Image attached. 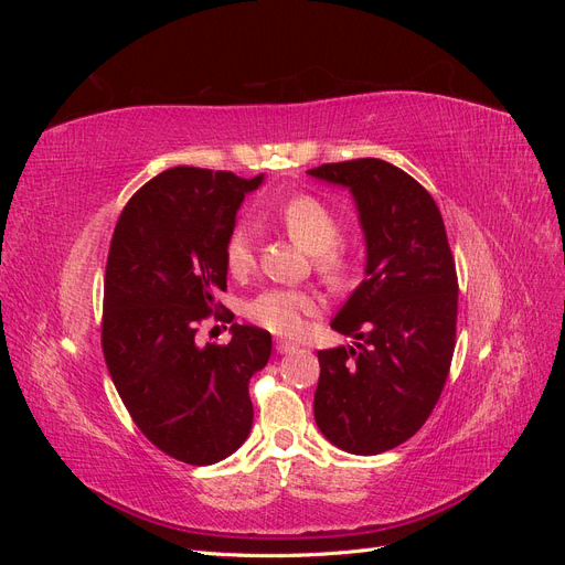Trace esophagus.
<instances>
[{"label": "esophagus", "instance_id": "obj_1", "mask_svg": "<svg viewBox=\"0 0 565 565\" xmlns=\"http://www.w3.org/2000/svg\"><path fill=\"white\" fill-rule=\"evenodd\" d=\"M295 349H297V344H292V341H285V339L276 341V351L278 353H289V351H295Z\"/></svg>", "mask_w": 565, "mask_h": 565}]
</instances>
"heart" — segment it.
I'll use <instances>...</instances> for the list:
<instances>
[{
  "label": "heart",
  "mask_w": 565,
  "mask_h": 565,
  "mask_svg": "<svg viewBox=\"0 0 565 565\" xmlns=\"http://www.w3.org/2000/svg\"><path fill=\"white\" fill-rule=\"evenodd\" d=\"M287 233L313 254L316 270L330 285H341L349 273L347 254L337 247L339 221L328 204L311 195L289 200L280 212ZM231 276L243 278L254 266V231L247 224L235 226L224 247ZM318 297L299 287H268L247 303V318L280 337L301 334L306 318L316 313Z\"/></svg>",
  "instance_id": "heart-1"
}]
</instances>
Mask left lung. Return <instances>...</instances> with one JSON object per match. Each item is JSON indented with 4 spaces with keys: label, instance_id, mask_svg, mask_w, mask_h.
<instances>
[{
    "label": "left lung",
    "instance_id": "left-lung-1",
    "mask_svg": "<svg viewBox=\"0 0 565 565\" xmlns=\"http://www.w3.org/2000/svg\"><path fill=\"white\" fill-rule=\"evenodd\" d=\"M347 185L367 245L365 280L332 320L355 347L318 351V429L337 448L380 455L413 438L446 386L457 334V270L422 183L377 158L309 169Z\"/></svg>",
    "mask_w": 565,
    "mask_h": 565
}]
</instances>
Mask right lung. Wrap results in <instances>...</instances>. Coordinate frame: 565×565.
Returning <instances> with one entry per match:
<instances>
[{
	"label": "right lung",
	"instance_id": "add662e5",
	"mask_svg": "<svg viewBox=\"0 0 565 565\" xmlns=\"http://www.w3.org/2000/svg\"><path fill=\"white\" fill-rule=\"evenodd\" d=\"M264 177L172 167L131 195L110 241L100 347L141 434L193 467L226 459L252 429L249 380L270 334L231 324L228 344H198V324L231 322L224 247L245 193Z\"/></svg>",
	"mask_w": 565,
	"mask_h": 565
}]
</instances>
